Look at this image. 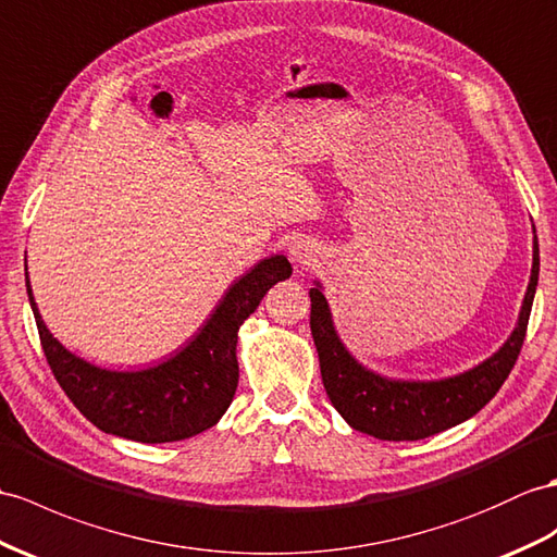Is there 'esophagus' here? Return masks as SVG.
Wrapping results in <instances>:
<instances>
[{
  "mask_svg": "<svg viewBox=\"0 0 557 557\" xmlns=\"http://www.w3.org/2000/svg\"><path fill=\"white\" fill-rule=\"evenodd\" d=\"M288 252H290V260L295 262V267H307L309 262H311V248L307 246L305 240H295V243H290V248H288Z\"/></svg>",
  "mask_w": 557,
  "mask_h": 557,
  "instance_id": "obj_1",
  "label": "esophagus"
}]
</instances>
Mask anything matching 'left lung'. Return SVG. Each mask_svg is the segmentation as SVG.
Returning <instances> with one entry per match:
<instances>
[{
	"label": "left lung",
	"mask_w": 557,
	"mask_h": 557,
	"mask_svg": "<svg viewBox=\"0 0 557 557\" xmlns=\"http://www.w3.org/2000/svg\"><path fill=\"white\" fill-rule=\"evenodd\" d=\"M536 283L539 243L534 236L532 276H529L518 325H515L506 345L474 369L430 383L389 381V377L363 369L337 337L329 302H325L317 283V288L309 290V325L319 351L325 395L351 428L387 442L425 440L463 423L494 399L512 371L515 361H518L529 314H532Z\"/></svg>",
	"instance_id": "1"
}]
</instances>
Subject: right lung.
<instances>
[{
    "label": "right lung",
    "mask_w": 557,
    "mask_h": 557,
    "mask_svg": "<svg viewBox=\"0 0 557 557\" xmlns=\"http://www.w3.org/2000/svg\"><path fill=\"white\" fill-rule=\"evenodd\" d=\"M290 274L283 255L255 264L226 290L191 343L144 371H106L71 355L39 317L28 276L25 286L51 373L79 413L108 435L162 444L194 437L224 416L238 387V329L267 290Z\"/></svg>",
    "instance_id": "1"
}]
</instances>
